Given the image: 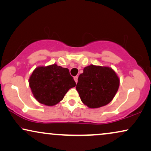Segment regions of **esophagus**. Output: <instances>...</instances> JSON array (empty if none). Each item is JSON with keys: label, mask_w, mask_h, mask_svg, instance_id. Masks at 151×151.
Masks as SVG:
<instances>
[{"label": "esophagus", "mask_w": 151, "mask_h": 151, "mask_svg": "<svg viewBox=\"0 0 151 151\" xmlns=\"http://www.w3.org/2000/svg\"><path fill=\"white\" fill-rule=\"evenodd\" d=\"M74 81H75L76 83H77V82H78V77H77V76H76V77H74Z\"/></svg>", "instance_id": "34e87169"}]
</instances>
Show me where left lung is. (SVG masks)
<instances>
[{"label":"left lung","instance_id":"obj_1","mask_svg":"<svg viewBox=\"0 0 151 151\" xmlns=\"http://www.w3.org/2000/svg\"><path fill=\"white\" fill-rule=\"evenodd\" d=\"M119 87V77L113 69L92 64L84 68L79 76L76 89L83 104L97 108L109 104Z\"/></svg>","mask_w":151,"mask_h":151}]
</instances>
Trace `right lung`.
Segmentation results:
<instances>
[{"mask_svg": "<svg viewBox=\"0 0 151 151\" xmlns=\"http://www.w3.org/2000/svg\"><path fill=\"white\" fill-rule=\"evenodd\" d=\"M29 85L38 102L52 106L59 103L76 83L68 68L54 63L36 68L29 77Z\"/></svg>", "mask_w": 151, "mask_h": 151, "instance_id": "obj_1", "label": "right lung"}]
</instances>
